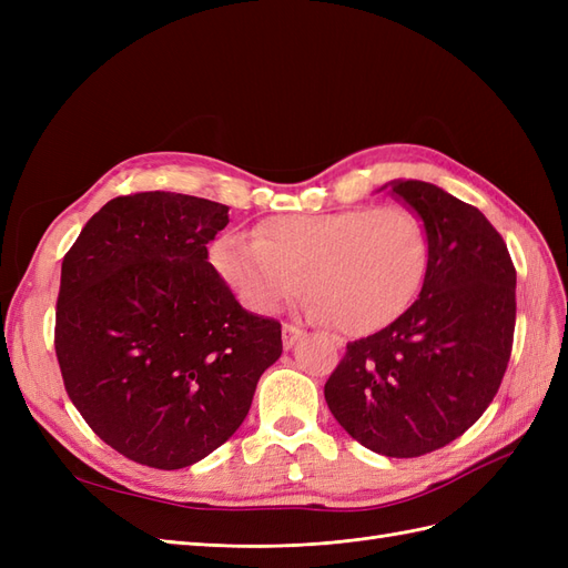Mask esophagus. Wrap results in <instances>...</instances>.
I'll use <instances>...</instances> for the list:
<instances>
[{
    "mask_svg": "<svg viewBox=\"0 0 568 568\" xmlns=\"http://www.w3.org/2000/svg\"><path fill=\"white\" fill-rule=\"evenodd\" d=\"M303 329L301 326H296V324H284V329H282V343H284V348L288 351V348H294L296 343L303 338Z\"/></svg>",
    "mask_w": 568,
    "mask_h": 568,
    "instance_id": "34e87169",
    "label": "esophagus"
}]
</instances>
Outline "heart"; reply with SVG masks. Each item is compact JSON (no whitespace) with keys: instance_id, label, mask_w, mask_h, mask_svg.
Segmentation results:
<instances>
[{"instance_id":"1","label":"heart","mask_w":568,"mask_h":568,"mask_svg":"<svg viewBox=\"0 0 568 568\" xmlns=\"http://www.w3.org/2000/svg\"><path fill=\"white\" fill-rule=\"evenodd\" d=\"M428 232L403 205L291 213L261 222L255 236L225 232L211 263L244 305L272 315L303 284L313 317L351 336L382 332L419 296Z\"/></svg>"}]
</instances>
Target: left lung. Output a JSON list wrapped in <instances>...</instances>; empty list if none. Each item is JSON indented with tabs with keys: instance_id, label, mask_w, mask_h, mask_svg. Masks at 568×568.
I'll return each mask as SVG.
<instances>
[{
	"instance_id": "left-lung-1",
	"label": "left lung",
	"mask_w": 568,
	"mask_h": 568,
	"mask_svg": "<svg viewBox=\"0 0 568 568\" xmlns=\"http://www.w3.org/2000/svg\"><path fill=\"white\" fill-rule=\"evenodd\" d=\"M386 186L428 232L426 280L400 320L348 343L324 398L372 453L419 457L459 438L500 388L517 322V270L474 205L419 180Z\"/></svg>"
}]
</instances>
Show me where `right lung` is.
<instances>
[{"label":"right lung","instance_id":"add662e5","mask_svg":"<svg viewBox=\"0 0 568 568\" xmlns=\"http://www.w3.org/2000/svg\"><path fill=\"white\" fill-rule=\"evenodd\" d=\"M222 203L142 192L90 217L61 265L54 346L68 398L113 450L156 469L211 455L246 419L282 324L209 263Z\"/></svg>","mask_w":568,"mask_h":568}]
</instances>
